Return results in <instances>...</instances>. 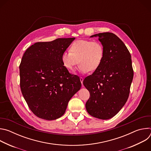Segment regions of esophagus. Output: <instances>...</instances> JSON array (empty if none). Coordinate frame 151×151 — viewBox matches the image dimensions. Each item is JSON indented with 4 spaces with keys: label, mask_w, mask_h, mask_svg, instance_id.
Instances as JSON below:
<instances>
[{
    "label": "esophagus",
    "mask_w": 151,
    "mask_h": 151,
    "mask_svg": "<svg viewBox=\"0 0 151 151\" xmlns=\"http://www.w3.org/2000/svg\"><path fill=\"white\" fill-rule=\"evenodd\" d=\"M80 81H81V83H82V87H83V79L82 78V77H81L80 78Z\"/></svg>",
    "instance_id": "esophagus-1"
}]
</instances>
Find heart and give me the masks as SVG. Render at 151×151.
Here are the masks:
<instances>
[{"label": "heart", "mask_w": 151, "mask_h": 151, "mask_svg": "<svg viewBox=\"0 0 151 151\" xmlns=\"http://www.w3.org/2000/svg\"><path fill=\"white\" fill-rule=\"evenodd\" d=\"M104 55L103 45L100 42L90 40H79L70 47V51L64 52L61 55L63 66L73 71L78 63V70L86 73L96 70L101 65Z\"/></svg>", "instance_id": "b5f03b06"}]
</instances>
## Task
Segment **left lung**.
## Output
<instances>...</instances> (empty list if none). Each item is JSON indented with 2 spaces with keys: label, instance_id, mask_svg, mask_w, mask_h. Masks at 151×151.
I'll return each mask as SVG.
<instances>
[{
  "label": "left lung",
  "instance_id": "1",
  "mask_svg": "<svg viewBox=\"0 0 151 151\" xmlns=\"http://www.w3.org/2000/svg\"><path fill=\"white\" fill-rule=\"evenodd\" d=\"M97 36L104 55L100 67L83 81L90 94L85 107L92 116L108 119L117 114L127 101L134 72L130 53L116 35L106 32L91 37Z\"/></svg>",
  "mask_w": 151,
  "mask_h": 151
}]
</instances>
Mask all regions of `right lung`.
Returning <instances> with one entry per match:
<instances>
[{"instance_id": "obj_1", "label": "right lung", "mask_w": 151, "mask_h": 151, "mask_svg": "<svg viewBox=\"0 0 151 151\" xmlns=\"http://www.w3.org/2000/svg\"><path fill=\"white\" fill-rule=\"evenodd\" d=\"M75 37L36 42L24 52L19 65L20 88L37 117L54 120L65 113L68 102L81 87L79 78L63 66L61 55Z\"/></svg>"}]
</instances>
